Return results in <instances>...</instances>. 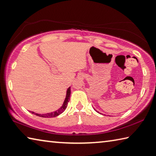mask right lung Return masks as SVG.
Instances as JSON below:
<instances>
[{
	"mask_svg": "<svg viewBox=\"0 0 156 156\" xmlns=\"http://www.w3.org/2000/svg\"><path fill=\"white\" fill-rule=\"evenodd\" d=\"M70 88L69 87V89L67 90L66 96L65 101H64V104L62 105V107L60 108H59L58 110H57L56 111H54V112H52V113H47V114H38V113H35L34 112H32V111L31 113L32 114L36 115H37V116L42 117H46V118L55 117H56L58 115H59L60 114H61L62 113H63L64 110L66 109L67 105H68V102H69V100H70Z\"/></svg>",
	"mask_w": 156,
	"mask_h": 156,
	"instance_id": "add662e5",
	"label": "right lung"
}]
</instances>
